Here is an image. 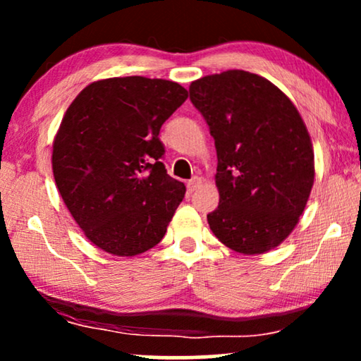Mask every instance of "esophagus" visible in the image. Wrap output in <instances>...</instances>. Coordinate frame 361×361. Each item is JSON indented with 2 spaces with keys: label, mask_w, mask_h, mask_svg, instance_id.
I'll return each mask as SVG.
<instances>
[{
  "label": "esophagus",
  "mask_w": 361,
  "mask_h": 361,
  "mask_svg": "<svg viewBox=\"0 0 361 361\" xmlns=\"http://www.w3.org/2000/svg\"><path fill=\"white\" fill-rule=\"evenodd\" d=\"M200 185H202V177H194V179H190L189 182H187V189H189L190 192H195Z\"/></svg>",
  "instance_id": "obj_1"
}]
</instances>
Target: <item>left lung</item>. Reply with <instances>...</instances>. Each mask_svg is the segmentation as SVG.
<instances>
[{
  "label": "left lung",
  "instance_id": "8db88e82",
  "mask_svg": "<svg viewBox=\"0 0 361 361\" xmlns=\"http://www.w3.org/2000/svg\"><path fill=\"white\" fill-rule=\"evenodd\" d=\"M190 102L215 140L220 204L207 215L230 250H274L299 224L314 185V149L298 108L274 83L245 71L205 75Z\"/></svg>",
  "mask_w": 361,
  "mask_h": 361
}]
</instances>
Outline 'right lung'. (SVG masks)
Listing matches in <instances>:
<instances>
[{"label":"right lung","mask_w":361,"mask_h":361,"mask_svg":"<svg viewBox=\"0 0 361 361\" xmlns=\"http://www.w3.org/2000/svg\"><path fill=\"white\" fill-rule=\"evenodd\" d=\"M187 100L164 78L92 82L67 108L52 145L63 204L83 235L115 256H136L166 235L185 185L159 161V131Z\"/></svg>","instance_id":"add662e5"}]
</instances>
